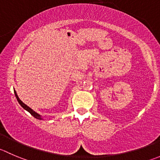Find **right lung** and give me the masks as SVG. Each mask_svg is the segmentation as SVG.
<instances>
[{"label": "right lung", "mask_w": 160, "mask_h": 160, "mask_svg": "<svg viewBox=\"0 0 160 160\" xmlns=\"http://www.w3.org/2000/svg\"><path fill=\"white\" fill-rule=\"evenodd\" d=\"M14 93H15V97H16V98H17V101H18V103L20 104V105H21V106L22 107V108H24V109H26V111H28V112H29L30 113V114L32 115V116H34V117H35L36 119H42V118H41V115H39L38 113H37V112H34L33 110L32 109V108H29V106H27V105H26V104H24V103H23L22 102L21 100H20V99H19V98H18V96L17 95V93H16V91H14Z\"/></svg>", "instance_id": "obj_1"}]
</instances>
